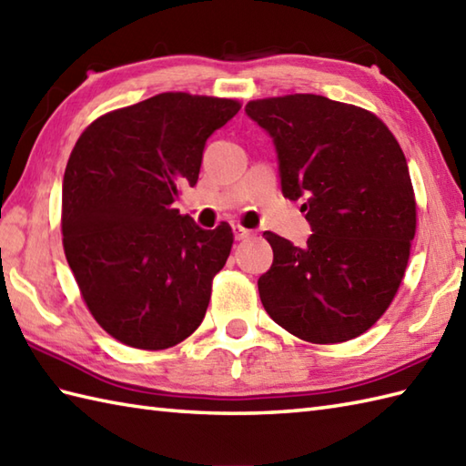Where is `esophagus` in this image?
Here are the masks:
<instances>
[{
  "instance_id": "34e87169",
  "label": "esophagus",
  "mask_w": 466,
  "mask_h": 466,
  "mask_svg": "<svg viewBox=\"0 0 466 466\" xmlns=\"http://www.w3.org/2000/svg\"><path fill=\"white\" fill-rule=\"evenodd\" d=\"M232 230H234L236 240H244V238H248V236H250V230H246V228L240 226V224H232Z\"/></svg>"
}]
</instances>
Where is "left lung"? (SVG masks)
<instances>
[{
	"instance_id": "obj_1",
	"label": "left lung",
	"mask_w": 466,
	"mask_h": 466,
	"mask_svg": "<svg viewBox=\"0 0 466 466\" xmlns=\"http://www.w3.org/2000/svg\"><path fill=\"white\" fill-rule=\"evenodd\" d=\"M246 114L272 137L284 198H304L310 238L274 250L258 279L266 312L290 334L334 344L366 332L407 268L417 202L397 137L379 117L324 96L256 100Z\"/></svg>"
}]
</instances>
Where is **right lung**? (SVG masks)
Here are the masks:
<instances>
[{
	"mask_svg": "<svg viewBox=\"0 0 466 466\" xmlns=\"http://www.w3.org/2000/svg\"><path fill=\"white\" fill-rule=\"evenodd\" d=\"M240 104L157 94L97 117L76 142L62 184L69 268L102 329L134 349L187 339L232 248V228L204 230L174 208L196 186L206 140Z\"/></svg>",
	"mask_w": 466,
	"mask_h": 466,
	"instance_id": "add662e5",
	"label": "right lung"
}]
</instances>
